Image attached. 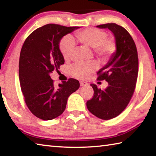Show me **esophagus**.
<instances>
[{
    "instance_id": "esophagus-1",
    "label": "esophagus",
    "mask_w": 156,
    "mask_h": 156,
    "mask_svg": "<svg viewBox=\"0 0 156 156\" xmlns=\"http://www.w3.org/2000/svg\"><path fill=\"white\" fill-rule=\"evenodd\" d=\"M80 86L81 87H84V86L88 85V83H86V82H84V81H80Z\"/></svg>"
}]
</instances>
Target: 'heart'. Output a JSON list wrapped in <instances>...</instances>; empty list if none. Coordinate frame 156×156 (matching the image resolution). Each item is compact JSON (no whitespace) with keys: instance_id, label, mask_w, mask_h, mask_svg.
I'll use <instances>...</instances> for the list:
<instances>
[{"instance_id":"obj_1","label":"heart","mask_w":156,"mask_h":156,"mask_svg":"<svg viewBox=\"0 0 156 156\" xmlns=\"http://www.w3.org/2000/svg\"><path fill=\"white\" fill-rule=\"evenodd\" d=\"M78 42L84 46L94 48L98 56L102 60L112 57L116 51V43L112 38H107L105 31L96 28H88L77 31L75 34ZM75 49V43L69 37H65L60 43V50L65 60L72 56ZM97 64L95 62L76 63L70 67V73L76 78H87L96 70Z\"/></svg>"}]
</instances>
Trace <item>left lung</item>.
<instances>
[{
  "label": "left lung",
  "instance_id": "8db88e82",
  "mask_svg": "<svg viewBox=\"0 0 156 156\" xmlns=\"http://www.w3.org/2000/svg\"><path fill=\"white\" fill-rule=\"evenodd\" d=\"M109 29L115 36L116 51L107 64L98 72V80H105L108 87L102 90L91 84L94 94L87 102L92 114L102 120L120 115L127 106L135 91L138 73V57L136 44L125 28L115 23L96 26Z\"/></svg>",
  "mask_w": 156,
  "mask_h": 156
}]
</instances>
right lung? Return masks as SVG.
<instances>
[{"mask_svg": "<svg viewBox=\"0 0 156 156\" xmlns=\"http://www.w3.org/2000/svg\"><path fill=\"white\" fill-rule=\"evenodd\" d=\"M80 27L47 24L34 30L24 42L19 59L20 88L29 109L37 118L50 120L64 112L69 96L80 87L69 78L58 87L50 73L58 70L65 59L59 48L64 36Z\"/></svg>", "mask_w": 156, "mask_h": 156, "instance_id": "obj_1", "label": "right lung"}]
</instances>
